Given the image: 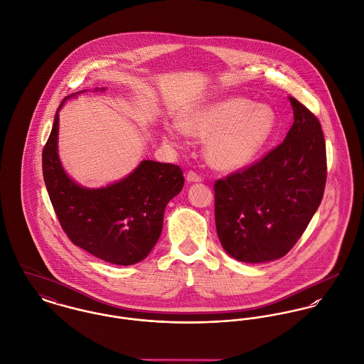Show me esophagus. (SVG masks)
<instances>
[{"instance_id":"obj_1","label":"esophagus","mask_w":364,"mask_h":364,"mask_svg":"<svg viewBox=\"0 0 364 364\" xmlns=\"http://www.w3.org/2000/svg\"><path fill=\"white\" fill-rule=\"evenodd\" d=\"M186 180H187L188 183H200L202 180V177L200 174H197L196 171L190 170V171L187 173V176H186Z\"/></svg>"}]
</instances>
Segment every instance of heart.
<instances>
[{
	"label": "heart",
	"mask_w": 364,
	"mask_h": 364,
	"mask_svg": "<svg viewBox=\"0 0 364 364\" xmlns=\"http://www.w3.org/2000/svg\"><path fill=\"white\" fill-rule=\"evenodd\" d=\"M277 114L267 105L230 96L181 113L178 128L191 136L206 138L205 158L220 170H237L255 161L265 149L277 129ZM174 131L167 129L164 138L174 141Z\"/></svg>",
	"instance_id": "1"
}]
</instances>
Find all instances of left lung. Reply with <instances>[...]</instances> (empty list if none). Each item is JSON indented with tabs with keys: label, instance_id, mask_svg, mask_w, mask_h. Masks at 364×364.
I'll use <instances>...</instances> for the list:
<instances>
[{
	"label": "left lung",
	"instance_id": "1",
	"mask_svg": "<svg viewBox=\"0 0 364 364\" xmlns=\"http://www.w3.org/2000/svg\"><path fill=\"white\" fill-rule=\"evenodd\" d=\"M294 122L259 162L215 183V223L223 250L248 264L286 255L309 226L326 181L318 119L289 97Z\"/></svg>",
	"mask_w": 364,
	"mask_h": 364
}]
</instances>
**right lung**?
<instances>
[{
    "label": "right lung",
    "instance_id": "obj_1",
    "mask_svg": "<svg viewBox=\"0 0 364 364\" xmlns=\"http://www.w3.org/2000/svg\"><path fill=\"white\" fill-rule=\"evenodd\" d=\"M95 90H105V87ZM43 148V177L63 230L75 245L116 265H132L148 257L161 237L167 202L184 186L183 171L170 163L142 161L107 187L86 188L63 168L58 158V112Z\"/></svg>",
    "mask_w": 364,
    "mask_h": 364
}]
</instances>
